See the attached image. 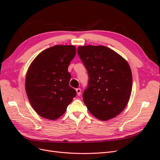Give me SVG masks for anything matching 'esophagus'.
<instances>
[{
    "mask_svg": "<svg viewBox=\"0 0 160 160\" xmlns=\"http://www.w3.org/2000/svg\"><path fill=\"white\" fill-rule=\"evenodd\" d=\"M76 92H77V95H81V89L80 88L76 89Z\"/></svg>",
    "mask_w": 160,
    "mask_h": 160,
    "instance_id": "esophagus-1",
    "label": "esophagus"
}]
</instances>
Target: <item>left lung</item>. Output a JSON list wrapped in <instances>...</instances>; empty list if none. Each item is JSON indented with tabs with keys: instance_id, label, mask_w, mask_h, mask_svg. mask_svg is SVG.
<instances>
[{
	"instance_id": "1",
	"label": "left lung",
	"mask_w": 160,
	"mask_h": 160,
	"mask_svg": "<svg viewBox=\"0 0 160 160\" xmlns=\"http://www.w3.org/2000/svg\"><path fill=\"white\" fill-rule=\"evenodd\" d=\"M77 53L89 74L83 98L89 112L101 121L116 117L126 107L132 93L128 62L105 46H80Z\"/></svg>"
}]
</instances>
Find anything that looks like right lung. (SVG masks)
I'll return each mask as SVG.
<instances>
[{
  "label": "right lung",
  "instance_id": "obj_1",
  "mask_svg": "<svg viewBox=\"0 0 160 160\" xmlns=\"http://www.w3.org/2000/svg\"><path fill=\"white\" fill-rule=\"evenodd\" d=\"M75 54L73 45H55L39 53L28 67L26 92L32 108L42 118H60L76 96L69 86L68 72Z\"/></svg>",
  "mask_w": 160,
  "mask_h": 160
}]
</instances>
